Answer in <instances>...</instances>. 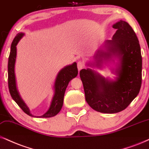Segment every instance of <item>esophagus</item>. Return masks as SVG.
Returning a JSON list of instances; mask_svg holds the SVG:
<instances>
[{
  "instance_id": "1",
  "label": "esophagus",
  "mask_w": 149,
  "mask_h": 149,
  "mask_svg": "<svg viewBox=\"0 0 149 149\" xmlns=\"http://www.w3.org/2000/svg\"><path fill=\"white\" fill-rule=\"evenodd\" d=\"M77 65H78V69L79 71L81 70L82 69H83L84 64H83V63H82V62H81V61L78 62V64H77Z\"/></svg>"
}]
</instances>
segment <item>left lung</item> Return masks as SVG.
Segmentation results:
<instances>
[{
	"instance_id": "8db88e82",
	"label": "left lung",
	"mask_w": 149,
	"mask_h": 149,
	"mask_svg": "<svg viewBox=\"0 0 149 149\" xmlns=\"http://www.w3.org/2000/svg\"><path fill=\"white\" fill-rule=\"evenodd\" d=\"M113 27L117 31L112 40L105 41L106 51H97L94 56L95 63L86 65L95 67V64L100 68L103 60L117 58L118 63L113 70L116 75L115 80L105 78L90 68L80 71L86 102L94 110L104 113H116L125 109L138 95L142 84V55L135 31L123 20Z\"/></svg>"
}]
</instances>
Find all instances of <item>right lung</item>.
I'll return each mask as SVG.
<instances>
[{
	"mask_svg": "<svg viewBox=\"0 0 149 149\" xmlns=\"http://www.w3.org/2000/svg\"><path fill=\"white\" fill-rule=\"evenodd\" d=\"M24 33H18L14 38L11 45V51L8 60V86L9 93L13 100L16 102L22 110L26 114L36 118H51L57 115L61 110L63 105L64 95L68 86L69 82L73 78L78 76V68L76 63H73L72 65L66 66L61 69L56 76L54 82V93L52 97L51 104L47 111L40 116H34L30 113L29 107L27 106L23 100L20 96L16 85V75H15V63L16 59V45H18L20 39L23 37Z\"/></svg>",
	"mask_w": 149,
	"mask_h": 149,
	"instance_id": "1",
	"label": "right lung"
}]
</instances>
